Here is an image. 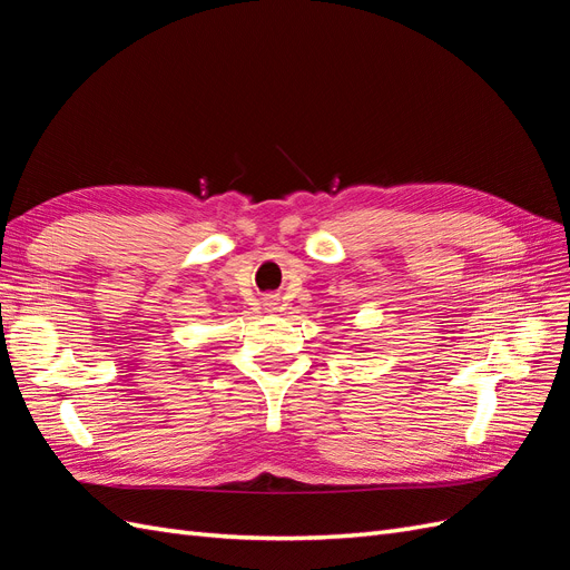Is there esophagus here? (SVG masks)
Here are the masks:
<instances>
[{
  "mask_svg": "<svg viewBox=\"0 0 570 570\" xmlns=\"http://www.w3.org/2000/svg\"><path fill=\"white\" fill-rule=\"evenodd\" d=\"M264 306L268 308V312H278V308H281V299H278V297H266V299H264Z\"/></svg>",
  "mask_w": 570,
  "mask_h": 570,
  "instance_id": "esophagus-1",
  "label": "esophagus"
}]
</instances>
